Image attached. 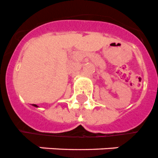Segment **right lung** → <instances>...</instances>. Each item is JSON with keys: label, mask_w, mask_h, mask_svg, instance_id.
Instances as JSON below:
<instances>
[{"label": "right lung", "mask_w": 158, "mask_h": 158, "mask_svg": "<svg viewBox=\"0 0 158 158\" xmlns=\"http://www.w3.org/2000/svg\"><path fill=\"white\" fill-rule=\"evenodd\" d=\"M33 106H35V107H37V106H36V104H33Z\"/></svg>", "instance_id": "obj_1"}]
</instances>
